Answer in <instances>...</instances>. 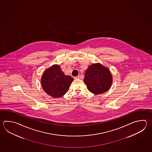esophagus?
I'll return each instance as SVG.
<instances>
[{"label": "esophagus", "mask_w": 152, "mask_h": 152, "mask_svg": "<svg viewBox=\"0 0 152 152\" xmlns=\"http://www.w3.org/2000/svg\"><path fill=\"white\" fill-rule=\"evenodd\" d=\"M80 78V76H76V77H74V79H79Z\"/></svg>", "instance_id": "34e87169"}]
</instances>
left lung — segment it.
Instances as JSON below:
<instances>
[{"label":"left lung","mask_w":152,"mask_h":152,"mask_svg":"<svg viewBox=\"0 0 152 152\" xmlns=\"http://www.w3.org/2000/svg\"><path fill=\"white\" fill-rule=\"evenodd\" d=\"M113 82L111 72L99 63L90 65L86 71L84 82L91 93L98 95L110 89Z\"/></svg>","instance_id":"obj_1"}]
</instances>
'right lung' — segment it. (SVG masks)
<instances>
[{"label":"right lung","mask_w":152,"mask_h":152,"mask_svg":"<svg viewBox=\"0 0 152 152\" xmlns=\"http://www.w3.org/2000/svg\"><path fill=\"white\" fill-rule=\"evenodd\" d=\"M73 81L70 76L64 74L59 65L54 64L44 71L41 78V84L47 94L57 98L65 95Z\"/></svg>","instance_id":"add662e5"}]
</instances>
